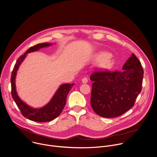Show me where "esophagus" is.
Returning <instances> with one entry per match:
<instances>
[{
    "mask_svg": "<svg viewBox=\"0 0 157 157\" xmlns=\"http://www.w3.org/2000/svg\"><path fill=\"white\" fill-rule=\"evenodd\" d=\"M82 82L83 83H84V84L87 83V82H88V79H87V78H82Z\"/></svg>",
    "mask_w": 157,
    "mask_h": 157,
    "instance_id": "obj_1",
    "label": "esophagus"
}]
</instances>
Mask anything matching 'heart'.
Listing matches in <instances>:
<instances>
[{
    "instance_id": "heart-1",
    "label": "heart",
    "mask_w": 157,
    "mask_h": 157,
    "mask_svg": "<svg viewBox=\"0 0 157 157\" xmlns=\"http://www.w3.org/2000/svg\"><path fill=\"white\" fill-rule=\"evenodd\" d=\"M111 54L108 52H101L97 54L94 57V60L96 62H100L99 67L103 70H110L113 68L116 61L111 56Z\"/></svg>"
}]
</instances>
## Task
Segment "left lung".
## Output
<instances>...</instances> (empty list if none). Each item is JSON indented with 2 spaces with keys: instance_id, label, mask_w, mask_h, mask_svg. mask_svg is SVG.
Segmentation results:
<instances>
[{
  "instance_id": "obj_1",
  "label": "left lung",
  "mask_w": 157,
  "mask_h": 157,
  "mask_svg": "<svg viewBox=\"0 0 157 157\" xmlns=\"http://www.w3.org/2000/svg\"><path fill=\"white\" fill-rule=\"evenodd\" d=\"M122 71H95L90 79L92 84L90 104L100 116L112 118L132 108L142 89L144 71L134 54L127 60Z\"/></svg>"
}]
</instances>
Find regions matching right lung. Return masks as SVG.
<instances>
[{
  "instance_id": "1",
  "label": "right lung",
  "mask_w": 157,
  "mask_h": 157,
  "mask_svg": "<svg viewBox=\"0 0 157 157\" xmlns=\"http://www.w3.org/2000/svg\"><path fill=\"white\" fill-rule=\"evenodd\" d=\"M52 43H40L30 48L22 56L17 60L11 76V95L24 117L37 122H49L58 117L63 111L66 104L67 97L74 84H63L60 85L50 101L40 108H33L22 101L17 94L15 86V78L19 65L27 56V54L39 50L41 48L49 46Z\"/></svg>"
}]
</instances>
